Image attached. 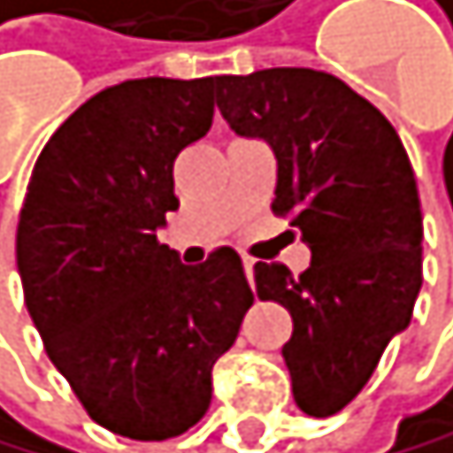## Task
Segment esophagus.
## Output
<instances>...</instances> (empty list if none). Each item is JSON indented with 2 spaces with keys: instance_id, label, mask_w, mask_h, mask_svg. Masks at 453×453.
<instances>
[{
  "instance_id": "esophagus-1",
  "label": "esophagus",
  "mask_w": 453,
  "mask_h": 453,
  "mask_svg": "<svg viewBox=\"0 0 453 453\" xmlns=\"http://www.w3.org/2000/svg\"><path fill=\"white\" fill-rule=\"evenodd\" d=\"M242 265H245V277H248V282H254V265H257V259L250 257V254H242Z\"/></svg>"
}]
</instances>
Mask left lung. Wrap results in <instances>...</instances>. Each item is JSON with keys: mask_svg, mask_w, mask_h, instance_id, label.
<instances>
[{"mask_svg": "<svg viewBox=\"0 0 453 453\" xmlns=\"http://www.w3.org/2000/svg\"><path fill=\"white\" fill-rule=\"evenodd\" d=\"M217 105L240 136L277 157L271 211L311 248L294 280L257 262V296L291 311L282 345L294 400L331 417L374 374L423 285V211L394 125L342 79L314 68L217 76Z\"/></svg>", "mask_w": 453, "mask_h": 453, "instance_id": "1", "label": "left lung"}]
</instances>
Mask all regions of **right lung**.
<instances>
[{
	"label": "right lung",
	"instance_id": "1",
	"mask_svg": "<svg viewBox=\"0 0 453 453\" xmlns=\"http://www.w3.org/2000/svg\"><path fill=\"white\" fill-rule=\"evenodd\" d=\"M213 119V76L127 79L48 139L16 225L27 314L88 417L127 440L180 437L254 303L234 248L182 265L159 245L173 162Z\"/></svg>",
	"mask_w": 453,
	"mask_h": 453
}]
</instances>
